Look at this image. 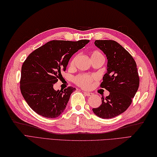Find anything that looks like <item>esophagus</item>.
Segmentation results:
<instances>
[{"instance_id": "34e87169", "label": "esophagus", "mask_w": 157, "mask_h": 157, "mask_svg": "<svg viewBox=\"0 0 157 157\" xmlns=\"http://www.w3.org/2000/svg\"><path fill=\"white\" fill-rule=\"evenodd\" d=\"M83 93L86 96H91L92 95H93V94L90 93V92H83Z\"/></svg>"}]
</instances>
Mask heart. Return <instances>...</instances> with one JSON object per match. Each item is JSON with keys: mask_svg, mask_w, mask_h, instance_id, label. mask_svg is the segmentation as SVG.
Listing matches in <instances>:
<instances>
[{"mask_svg": "<svg viewBox=\"0 0 157 157\" xmlns=\"http://www.w3.org/2000/svg\"><path fill=\"white\" fill-rule=\"evenodd\" d=\"M76 58H77V56H75L71 59V60L70 62V67H73L75 65ZM91 58L92 61H94V60H97L99 59H104V56L101 52L95 50L91 52ZM95 78H96L95 75H94L81 74L75 76L73 79V81L78 86L86 89V88H88L90 86V85L95 79Z\"/></svg>", "mask_w": 157, "mask_h": 157, "instance_id": "b5f03b06", "label": "heart"}]
</instances>
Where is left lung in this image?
<instances>
[{"label": "left lung", "instance_id": "1", "mask_svg": "<svg viewBox=\"0 0 157 157\" xmlns=\"http://www.w3.org/2000/svg\"><path fill=\"white\" fill-rule=\"evenodd\" d=\"M95 45L107 58V73L100 87L109 91L102 103L94 108V113L103 119L116 117L125 111L132 103L139 86V76L132 56L114 40H95Z\"/></svg>", "mask_w": 157, "mask_h": 157}]
</instances>
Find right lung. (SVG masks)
<instances>
[{
  "mask_svg": "<svg viewBox=\"0 0 157 157\" xmlns=\"http://www.w3.org/2000/svg\"><path fill=\"white\" fill-rule=\"evenodd\" d=\"M90 42L52 40L29 54L21 69L20 87L28 105L36 113L47 118H56L65 110L72 92L71 86L56 91L54 85L62 78L74 54Z\"/></svg>",
  "mask_w": 157,
  "mask_h": 157,
  "instance_id": "obj_1",
  "label": "right lung"
}]
</instances>
